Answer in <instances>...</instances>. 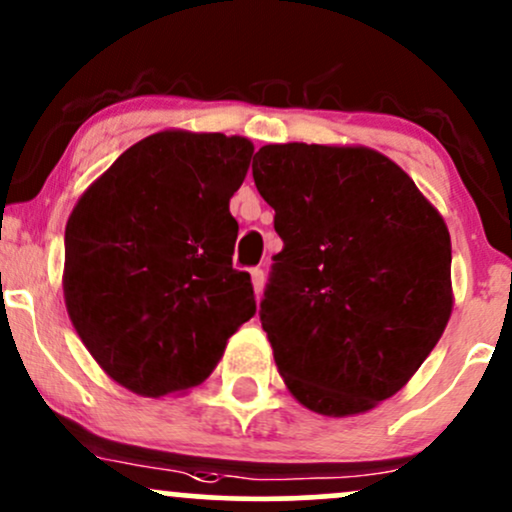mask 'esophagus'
Instances as JSON below:
<instances>
[{"instance_id": "1", "label": "esophagus", "mask_w": 512, "mask_h": 512, "mask_svg": "<svg viewBox=\"0 0 512 512\" xmlns=\"http://www.w3.org/2000/svg\"><path fill=\"white\" fill-rule=\"evenodd\" d=\"M250 276H252V289H255L257 296H260L262 289H264V269H260V267L252 269Z\"/></svg>"}]
</instances>
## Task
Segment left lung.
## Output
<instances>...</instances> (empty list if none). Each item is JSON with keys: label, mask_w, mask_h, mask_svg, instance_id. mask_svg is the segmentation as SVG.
Here are the masks:
<instances>
[{"label": "left lung", "mask_w": 512, "mask_h": 512, "mask_svg": "<svg viewBox=\"0 0 512 512\" xmlns=\"http://www.w3.org/2000/svg\"><path fill=\"white\" fill-rule=\"evenodd\" d=\"M252 178L284 240L260 303L281 378L317 414L373 409L409 383L450 320L443 216L366 146L269 144Z\"/></svg>", "instance_id": "8db88e82"}]
</instances>
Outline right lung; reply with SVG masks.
Masks as SVG:
<instances>
[{"instance_id":"right-lung-1","label":"right lung","mask_w":512,"mask_h":512,"mask_svg":"<svg viewBox=\"0 0 512 512\" xmlns=\"http://www.w3.org/2000/svg\"><path fill=\"white\" fill-rule=\"evenodd\" d=\"M255 146L166 129L122 154L81 195L64 231V303L115 383L144 397L209 378L228 337L255 315L233 269L228 211Z\"/></svg>"}]
</instances>
